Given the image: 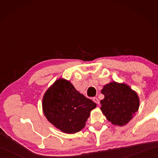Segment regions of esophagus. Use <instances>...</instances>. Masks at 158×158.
<instances>
[{
    "mask_svg": "<svg viewBox=\"0 0 158 158\" xmlns=\"http://www.w3.org/2000/svg\"><path fill=\"white\" fill-rule=\"evenodd\" d=\"M93 102H94L95 103L97 104V105H99V104H100V101H99V100H98L97 98H93Z\"/></svg>",
    "mask_w": 158,
    "mask_h": 158,
    "instance_id": "obj_1",
    "label": "esophagus"
}]
</instances>
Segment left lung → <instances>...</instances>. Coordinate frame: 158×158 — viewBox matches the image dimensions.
Wrapping results in <instances>:
<instances>
[{
	"instance_id": "left-lung-1",
	"label": "left lung",
	"mask_w": 158,
	"mask_h": 158,
	"mask_svg": "<svg viewBox=\"0 0 158 158\" xmlns=\"http://www.w3.org/2000/svg\"><path fill=\"white\" fill-rule=\"evenodd\" d=\"M101 93L105 98L100 101V109L113 125H126L139 107L137 93L124 83L110 82L104 85Z\"/></svg>"
}]
</instances>
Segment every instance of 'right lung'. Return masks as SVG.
Listing matches in <instances>:
<instances>
[{"label": "right lung", "instance_id": "add662e5", "mask_svg": "<svg viewBox=\"0 0 158 158\" xmlns=\"http://www.w3.org/2000/svg\"><path fill=\"white\" fill-rule=\"evenodd\" d=\"M95 107V102L62 78L51 85L42 99V109L48 121L61 132L68 134L81 130Z\"/></svg>", "mask_w": 158, "mask_h": 158}]
</instances>
